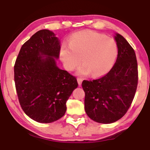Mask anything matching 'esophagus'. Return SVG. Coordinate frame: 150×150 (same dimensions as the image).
<instances>
[{"mask_svg": "<svg viewBox=\"0 0 150 150\" xmlns=\"http://www.w3.org/2000/svg\"><path fill=\"white\" fill-rule=\"evenodd\" d=\"M77 82H78L79 85H81V84H82V78H81V77H77Z\"/></svg>", "mask_w": 150, "mask_h": 150, "instance_id": "34e87169", "label": "esophagus"}]
</instances>
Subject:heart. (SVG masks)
<instances>
[{
  "mask_svg": "<svg viewBox=\"0 0 150 150\" xmlns=\"http://www.w3.org/2000/svg\"><path fill=\"white\" fill-rule=\"evenodd\" d=\"M68 46H62L60 56L63 65L72 71L81 63L78 74L101 76L113 68L118 56V46L113 38L92 31L73 34Z\"/></svg>",
  "mask_w": 150,
  "mask_h": 150,
  "instance_id": "heart-1",
  "label": "heart"
}]
</instances>
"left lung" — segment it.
<instances>
[{
	"mask_svg": "<svg viewBox=\"0 0 150 150\" xmlns=\"http://www.w3.org/2000/svg\"><path fill=\"white\" fill-rule=\"evenodd\" d=\"M118 46L116 63L100 78L83 80L85 109L91 119L111 123L128 111L136 92L138 70L135 53L123 36H115Z\"/></svg>",
	"mask_w": 150,
	"mask_h": 150,
	"instance_id": "8db88e82",
	"label": "left lung"
}]
</instances>
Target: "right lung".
<instances>
[{
    "instance_id": "obj_1",
    "label": "right lung",
    "mask_w": 150,
    "mask_h": 150,
    "mask_svg": "<svg viewBox=\"0 0 150 150\" xmlns=\"http://www.w3.org/2000/svg\"><path fill=\"white\" fill-rule=\"evenodd\" d=\"M60 42L48 30L38 31L22 45L14 65L20 106L39 123H52L64 116L66 102L77 88L76 77L56 66Z\"/></svg>"
}]
</instances>
